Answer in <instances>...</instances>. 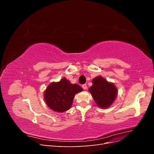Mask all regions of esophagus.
<instances>
[{
    "mask_svg": "<svg viewBox=\"0 0 154 154\" xmlns=\"http://www.w3.org/2000/svg\"><path fill=\"white\" fill-rule=\"evenodd\" d=\"M87 85L86 84H83V85H82V88H83V89H84V90H85L86 89V88H87Z\"/></svg>",
    "mask_w": 154,
    "mask_h": 154,
    "instance_id": "34e87169",
    "label": "esophagus"
}]
</instances>
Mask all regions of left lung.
<instances>
[{"label":"left lung","instance_id":"8db88e82","mask_svg":"<svg viewBox=\"0 0 154 154\" xmlns=\"http://www.w3.org/2000/svg\"><path fill=\"white\" fill-rule=\"evenodd\" d=\"M92 83L88 90L97 106L103 109L109 107L117 96V88L113 83L108 82L101 76L94 78Z\"/></svg>","mask_w":154,"mask_h":154}]
</instances>
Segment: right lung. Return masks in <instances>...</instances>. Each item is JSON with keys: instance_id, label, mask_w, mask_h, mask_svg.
I'll list each match as a JSON object with an SVG mask.
<instances>
[{"instance_id": "right-lung-1", "label": "right lung", "mask_w": 154, "mask_h": 154, "mask_svg": "<svg viewBox=\"0 0 154 154\" xmlns=\"http://www.w3.org/2000/svg\"><path fill=\"white\" fill-rule=\"evenodd\" d=\"M82 91L80 85L71 84L63 78L59 82L51 83L44 92V98L51 109L63 112L71 108L74 96Z\"/></svg>"}]
</instances>
